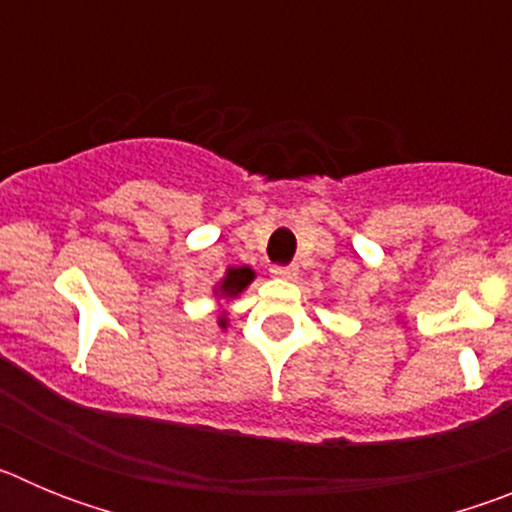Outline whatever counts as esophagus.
Instances as JSON below:
<instances>
[{"instance_id":"34e87169","label":"esophagus","mask_w":512,"mask_h":512,"mask_svg":"<svg viewBox=\"0 0 512 512\" xmlns=\"http://www.w3.org/2000/svg\"><path fill=\"white\" fill-rule=\"evenodd\" d=\"M271 274L277 279H295L297 277V266L287 264V266H271Z\"/></svg>"}]
</instances>
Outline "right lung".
I'll return each instance as SVG.
<instances>
[{
	"mask_svg": "<svg viewBox=\"0 0 512 512\" xmlns=\"http://www.w3.org/2000/svg\"><path fill=\"white\" fill-rule=\"evenodd\" d=\"M253 277H256V274H253V269H248V266H230V269L225 271L223 282L215 287V295L225 297V300H233V297L241 295L243 289L253 282ZM220 325L225 328V318H220Z\"/></svg>",
	"mask_w": 512,
	"mask_h": 512,
	"instance_id": "1",
	"label": "right lung"
}]
</instances>
